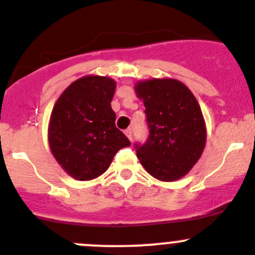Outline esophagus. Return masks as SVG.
I'll use <instances>...</instances> for the list:
<instances>
[{
    "mask_svg": "<svg viewBox=\"0 0 255 255\" xmlns=\"http://www.w3.org/2000/svg\"><path fill=\"white\" fill-rule=\"evenodd\" d=\"M125 135H127L130 140H132V128H127V130H125Z\"/></svg>",
    "mask_w": 255,
    "mask_h": 255,
    "instance_id": "obj_1",
    "label": "esophagus"
}]
</instances>
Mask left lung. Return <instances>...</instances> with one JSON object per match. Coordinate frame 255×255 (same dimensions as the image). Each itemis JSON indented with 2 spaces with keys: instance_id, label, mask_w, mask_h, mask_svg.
<instances>
[{
  "instance_id": "1",
  "label": "left lung",
  "mask_w": 255,
  "mask_h": 255,
  "mask_svg": "<svg viewBox=\"0 0 255 255\" xmlns=\"http://www.w3.org/2000/svg\"><path fill=\"white\" fill-rule=\"evenodd\" d=\"M143 100L148 136L135 142L136 155L145 170L161 181L185 176L202 155L206 127L191 90L178 80L151 79L137 83Z\"/></svg>"
}]
</instances>
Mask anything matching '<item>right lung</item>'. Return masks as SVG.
<instances>
[{"mask_svg":"<svg viewBox=\"0 0 255 255\" xmlns=\"http://www.w3.org/2000/svg\"><path fill=\"white\" fill-rule=\"evenodd\" d=\"M115 82L107 77L80 78L64 90L53 108L49 146L65 172L79 181L103 175L115 153L130 140L115 127L112 109Z\"/></svg>","mask_w":255,"mask_h":255,"instance_id":"add662e5","label":"right lung"}]
</instances>
